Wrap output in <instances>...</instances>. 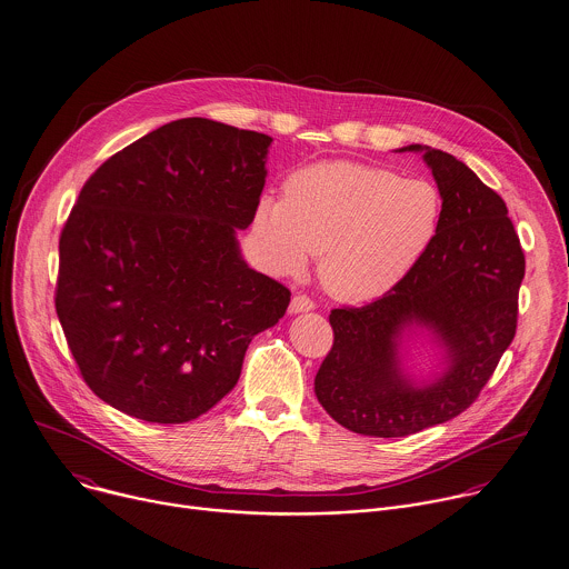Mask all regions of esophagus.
<instances>
[{"label":"esophagus","instance_id":"obj_1","mask_svg":"<svg viewBox=\"0 0 569 569\" xmlns=\"http://www.w3.org/2000/svg\"><path fill=\"white\" fill-rule=\"evenodd\" d=\"M316 305L313 301L309 299V297H305V295H297L292 302H290V313H302V311H311Z\"/></svg>","mask_w":569,"mask_h":569}]
</instances>
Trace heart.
Masks as SVG:
<instances>
[{
    "label": "heart",
    "instance_id": "obj_1",
    "mask_svg": "<svg viewBox=\"0 0 569 569\" xmlns=\"http://www.w3.org/2000/svg\"><path fill=\"white\" fill-rule=\"evenodd\" d=\"M442 212L432 180L339 159L295 171L283 196H262L251 236L270 272L299 274L320 253L322 288L337 301L369 302L421 264Z\"/></svg>",
    "mask_w": 569,
    "mask_h": 569
}]
</instances>
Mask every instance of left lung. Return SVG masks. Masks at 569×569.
Here are the masks:
<instances>
[{
	"mask_svg": "<svg viewBox=\"0 0 569 569\" xmlns=\"http://www.w3.org/2000/svg\"><path fill=\"white\" fill-rule=\"evenodd\" d=\"M421 152L442 193L440 232L396 290L366 307L333 309L335 341L316 373V398L350 432L417 435L465 412L516 335L525 253L507 206L472 169L430 146ZM439 348L430 377L402 366L407 341Z\"/></svg>",
	"mask_w": 569,
	"mask_h": 569,
	"instance_id": "obj_1",
	"label": "left lung"
}]
</instances>
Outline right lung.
Wrapping results in <instances>:
<instances>
[{"mask_svg": "<svg viewBox=\"0 0 569 569\" xmlns=\"http://www.w3.org/2000/svg\"><path fill=\"white\" fill-rule=\"evenodd\" d=\"M272 137L208 118L143 134L83 184L60 238L56 311L88 387L150 423L234 389L290 290L242 260Z\"/></svg>", "mask_w": 569, "mask_h": 569, "instance_id": "add662e5", "label": "right lung"}]
</instances>
